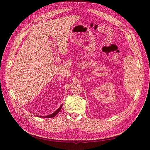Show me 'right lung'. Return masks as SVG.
I'll use <instances>...</instances> for the list:
<instances>
[{
	"label": "right lung",
	"mask_w": 150,
	"mask_h": 150,
	"mask_svg": "<svg viewBox=\"0 0 150 150\" xmlns=\"http://www.w3.org/2000/svg\"><path fill=\"white\" fill-rule=\"evenodd\" d=\"M62 106H63V104H61V106L58 108V109L56 110L54 112H53V113H51V114L48 115H46V116H42V117H43V118H53V117H55L56 115H57V113H59V112L60 111V110L61 109ZM38 117H39V116H38ZM40 117H41V116H40Z\"/></svg>",
	"instance_id": "obj_1"
}]
</instances>
